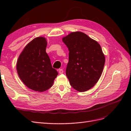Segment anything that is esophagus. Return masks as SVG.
Listing matches in <instances>:
<instances>
[{"label":"esophagus","instance_id":"34e87169","mask_svg":"<svg viewBox=\"0 0 131 131\" xmlns=\"http://www.w3.org/2000/svg\"><path fill=\"white\" fill-rule=\"evenodd\" d=\"M58 72H59V73L60 74H62L63 73V70H62V69H59V70H58Z\"/></svg>","mask_w":131,"mask_h":131}]
</instances>
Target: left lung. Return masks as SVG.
I'll use <instances>...</instances> for the list:
<instances>
[{
  "instance_id": "1",
  "label": "left lung",
  "mask_w": 131,
  "mask_h": 131,
  "mask_svg": "<svg viewBox=\"0 0 131 131\" xmlns=\"http://www.w3.org/2000/svg\"><path fill=\"white\" fill-rule=\"evenodd\" d=\"M69 49L66 77L79 92L92 88L104 69L105 58L100 44L82 32H71L62 38Z\"/></svg>"
}]
</instances>
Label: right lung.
Here are the masks:
<instances>
[{
	"label": "right lung",
	"instance_id": "right-lung-1",
	"mask_svg": "<svg viewBox=\"0 0 131 131\" xmlns=\"http://www.w3.org/2000/svg\"><path fill=\"white\" fill-rule=\"evenodd\" d=\"M47 45L45 38L34 39L25 47L17 62L19 78L27 87L35 91L48 90L58 75L46 53Z\"/></svg>",
	"mask_w": 131,
	"mask_h": 131
}]
</instances>
